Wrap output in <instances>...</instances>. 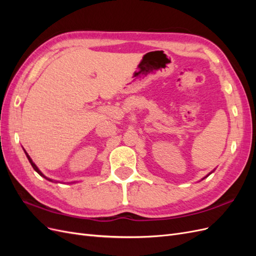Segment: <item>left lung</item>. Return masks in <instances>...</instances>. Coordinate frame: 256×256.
Segmentation results:
<instances>
[{"label":"left lung","mask_w":256,"mask_h":256,"mask_svg":"<svg viewBox=\"0 0 256 256\" xmlns=\"http://www.w3.org/2000/svg\"><path fill=\"white\" fill-rule=\"evenodd\" d=\"M207 176H208V175H207Z\"/></svg>","instance_id":"obj_1"}]
</instances>
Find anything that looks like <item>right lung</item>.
Masks as SVG:
<instances>
[{
    "mask_svg": "<svg viewBox=\"0 0 256 256\" xmlns=\"http://www.w3.org/2000/svg\"><path fill=\"white\" fill-rule=\"evenodd\" d=\"M24 152H26V157H28V161H30V166H33V168H34V170H35V171H36V172H37V173H38V174H40V176H42V177H44V178H46V180H49V182H53V180H50V178H48V177H46V176H44V174H42V172H40V170H38V168H37V166H36V164H34V162H33V161H32V159H30V156H28V152H26V150H24Z\"/></svg>",
    "mask_w": 256,
    "mask_h": 256,
    "instance_id": "add662e5",
    "label": "right lung"
}]
</instances>
